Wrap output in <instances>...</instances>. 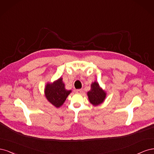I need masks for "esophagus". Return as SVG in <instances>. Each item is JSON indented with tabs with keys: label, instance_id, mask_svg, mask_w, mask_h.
Here are the masks:
<instances>
[{
	"label": "esophagus",
	"instance_id": "1",
	"mask_svg": "<svg viewBox=\"0 0 154 154\" xmlns=\"http://www.w3.org/2000/svg\"><path fill=\"white\" fill-rule=\"evenodd\" d=\"M83 92V90L82 89H77L76 90V93H78V94H82Z\"/></svg>",
	"mask_w": 154,
	"mask_h": 154
}]
</instances>
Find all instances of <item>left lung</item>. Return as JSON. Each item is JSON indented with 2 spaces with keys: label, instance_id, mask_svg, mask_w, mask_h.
Segmentation results:
<instances>
[{
  "label": "left lung",
  "instance_id": "8db88e82",
  "mask_svg": "<svg viewBox=\"0 0 154 154\" xmlns=\"http://www.w3.org/2000/svg\"><path fill=\"white\" fill-rule=\"evenodd\" d=\"M91 89L87 92L91 103L97 106L102 103L106 97V92L100 87L98 83L94 82L91 84Z\"/></svg>",
  "mask_w": 154,
  "mask_h": 154
}]
</instances>
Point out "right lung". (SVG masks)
<instances>
[{
  "mask_svg": "<svg viewBox=\"0 0 154 154\" xmlns=\"http://www.w3.org/2000/svg\"><path fill=\"white\" fill-rule=\"evenodd\" d=\"M62 80V78H60L53 83H48L45 87L46 98L57 108L63 104L67 96L71 92V91L65 88V84Z\"/></svg>",
  "mask_w": 154,
  "mask_h": 154,
  "instance_id": "obj_1",
  "label": "right lung"
}]
</instances>
